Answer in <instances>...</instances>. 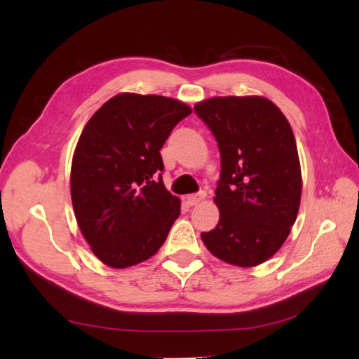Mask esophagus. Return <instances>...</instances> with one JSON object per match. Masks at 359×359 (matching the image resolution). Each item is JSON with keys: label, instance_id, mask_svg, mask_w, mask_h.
Returning <instances> with one entry per match:
<instances>
[{"label": "esophagus", "instance_id": "34e87169", "mask_svg": "<svg viewBox=\"0 0 359 359\" xmlns=\"http://www.w3.org/2000/svg\"><path fill=\"white\" fill-rule=\"evenodd\" d=\"M205 199V193L201 191L199 194H191V196H187L185 197V203L188 205V207H194V205H197L199 202H202Z\"/></svg>", "mask_w": 359, "mask_h": 359}]
</instances>
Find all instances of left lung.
I'll return each instance as SVG.
<instances>
[{
    "label": "left lung",
    "instance_id": "obj_1",
    "mask_svg": "<svg viewBox=\"0 0 359 359\" xmlns=\"http://www.w3.org/2000/svg\"><path fill=\"white\" fill-rule=\"evenodd\" d=\"M194 111L220 151V219L202 241L220 261L256 266L282 247L299 211L302 179L292 126L276 104L257 95L212 97Z\"/></svg>",
    "mask_w": 359,
    "mask_h": 359
}]
</instances>
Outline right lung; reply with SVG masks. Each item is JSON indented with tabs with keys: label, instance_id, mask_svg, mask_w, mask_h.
<instances>
[{
	"label": "right lung",
	"instance_id": "add662e5",
	"mask_svg": "<svg viewBox=\"0 0 359 359\" xmlns=\"http://www.w3.org/2000/svg\"><path fill=\"white\" fill-rule=\"evenodd\" d=\"M191 108L162 95L118 94L89 118L71 168L75 219L93 253L112 269L147 261L180 215L163 185V143Z\"/></svg>",
	"mask_w": 359,
	"mask_h": 359
}]
</instances>
